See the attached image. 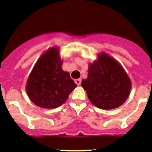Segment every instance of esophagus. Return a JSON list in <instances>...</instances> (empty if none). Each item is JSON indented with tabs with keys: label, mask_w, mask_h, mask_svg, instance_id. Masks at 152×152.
I'll return each instance as SVG.
<instances>
[{
	"label": "esophagus",
	"mask_w": 152,
	"mask_h": 152,
	"mask_svg": "<svg viewBox=\"0 0 152 152\" xmlns=\"http://www.w3.org/2000/svg\"><path fill=\"white\" fill-rule=\"evenodd\" d=\"M75 84H77V85H80V83H81V79H80V78L75 79Z\"/></svg>",
	"instance_id": "34e87169"
}]
</instances>
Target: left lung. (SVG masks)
<instances>
[{
	"label": "left lung",
	"instance_id": "left-lung-1",
	"mask_svg": "<svg viewBox=\"0 0 152 152\" xmlns=\"http://www.w3.org/2000/svg\"><path fill=\"white\" fill-rule=\"evenodd\" d=\"M81 82L91 103L102 110L119 107L131 92V80L123 67L104 52L90 63L88 77Z\"/></svg>",
	"mask_w": 152,
	"mask_h": 152
}]
</instances>
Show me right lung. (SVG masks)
<instances>
[{
  "instance_id": "right-lung-1",
  "label": "right lung",
  "mask_w": 152,
  "mask_h": 152,
  "mask_svg": "<svg viewBox=\"0 0 152 152\" xmlns=\"http://www.w3.org/2000/svg\"><path fill=\"white\" fill-rule=\"evenodd\" d=\"M59 54L57 46L47 49L39 58L26 81L28 96L42 108L60 107L77 87L69 73L62 70L63 62Z\"/></svg>"
}]
</instances>
